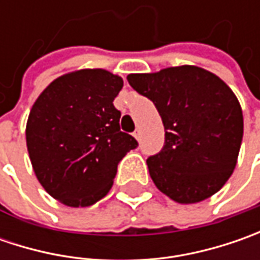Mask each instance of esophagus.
<instances>
[{
    "label": "esophagus",
    "mask_w": 260,
    "mask_h": 260,
    "mask_svg": "<svg viewBox=\"0 0 260 260\" xmlns=\"http://www.w3.org/2000/svg\"><path fill=\"white\" fill-rule=\"evenodd\" d=\"M133 136H135L136 139L139 140V139H140V130H136L135 133H133Z\"/></svg>",
    "instance_id": "obj_1"
}]
</instances>
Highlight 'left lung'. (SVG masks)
<instances>
[{"label":"left lung","mask_w":260,"mask_h":260,"mask_svg":"<svg viewBox=\"0 0 260 260\" xmlns=\"http://www.w3.org/2000/svg\"><path fill=\"white\" fill-rule=\"evenodd\" d=\"M128 84L153 101L165 145L147 159L157 189L179 204L218 192L232 176L243 137V113L223 79L194 65L130 74Z\"/></svg>","instance_id":"obj_1"}]
</instances>
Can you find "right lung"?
Here are the masks:
<instances>
[{"label":"right lung","instance_id":"obj_1","mask_svg":"<svg viewBox=\"0 0 260 260\" xmlns=\"http://www.w3.org/2000/svg\"><path fill=\"white\" fill-rule=\"evenodd\" d=\"M123 78L105 69H79L56 78L39 95L25 142L39 182L59 203L89 207L113 186L118 162L137 147L120 130L113 104Z\"/></svg>","mask_w":260,"mask_h":260}]
</instances>
